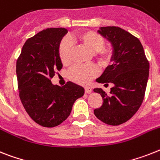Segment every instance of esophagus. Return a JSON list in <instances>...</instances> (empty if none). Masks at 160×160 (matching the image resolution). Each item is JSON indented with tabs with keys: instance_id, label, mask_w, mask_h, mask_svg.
Wrapping results in <instances>:
<instances>
[{
	"instance_id": "esophagus-1",
	"label": "esophagus",
	"mask_w": 160,
	"mask_h": 160,
	"mask_svg": "<svg viewBox=\"0 0 160 160\" xmlns=\"http://www.w3.org/2000/svg\"><path fill=\"white\" fill-rule=\"evenodd\" d=\"M84 90H85V93H88V94L91 93L92 91V88H90V87H86V88H84Z\"/></svg>"
}]
</instances>
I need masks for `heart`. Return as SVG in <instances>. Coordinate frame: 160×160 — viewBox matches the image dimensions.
<instances>
[{"label":"heart","mask_w":160,"mask_h":160,"mask_svg":"<svg viewBox=\"0 0 160 160\" xmlns=\"http://www.w3.org/2000/svg\"><path fill=\"white\" fill-rule=\"evenodd\" d=\"M73 40L78 42L83 47H85L91 53H96L99 60L102 63H108L110 61L113 51L110 47H104V38L95 32L86 31L80 32ZM72 44L64 38L61 41L59 46V56L62 64H68L70 62ZM96 74V69L94 67H82L76 66L69 71L68 77L71 80L80 84H87L91 81L92 78Z\"/></svg>","instance_id":"heart-1"}]
</instances>
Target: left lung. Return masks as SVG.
<instances>
[{"label":"left lung","mask_w":160,"mask_h":160,"mask_svg":"<svg viewBox=\"0 0 160 160\" xmlns=\"http://www.w3.org/2000/svg\"><path fill=\"white\" fill-rule=\"evenodd\" d=\"M109 42L113 55L109 65L96 79L99 83H113L109 94L94 88L103 104L94 110L98 119L117 126L130 119L143 101L149 78L150 64L138 38L118 27H101L97 31Z\"/></svg>","instance_id":"1"}]
</instances>
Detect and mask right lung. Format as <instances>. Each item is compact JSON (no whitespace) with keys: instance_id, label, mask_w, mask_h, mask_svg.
Wrapping results in <instances>:
<instances>
[{"instance_id":"1","label":"right lung","mask_w":160,"mask_h":160,"mask_svg":"<svg viewBox=\"0 0 160 160\" xmlns=\"http://www.w3.org/2000/svg\"><path fill=\"white\" fill-rule=\"evenodd\" d=\"M68 30L47 28L26 41L16 63L21 102L33 121L42 127L58 126L68 118L84 88L72 82L64 87L51 83L56 70L61 69L59 46Z\"/></svg>"}]
</instances>
